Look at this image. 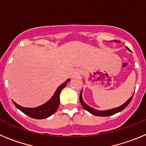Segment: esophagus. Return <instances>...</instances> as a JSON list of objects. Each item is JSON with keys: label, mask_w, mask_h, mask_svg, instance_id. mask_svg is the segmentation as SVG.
Listing matches in <instances>:
<instances>
[{"label": "esophagus", "mask_w": 146, "mask_h": 146, "mask_svg": "<svg viewBox=\"0 0 146 146\" xmlns=\"http://www.w3.org/2000/svg\"><path fill=\"white\" fill-rule=\"evenodd\" d=\"M80 76V72L78 71H75L72 74V78H77Z\"/></svg>", "instance_id": "1"}]
</instances>
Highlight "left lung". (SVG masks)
Instances as JSON below:
<instances>
[{"label":"left lung","mask_w":146,"mask_h":146,"mask_svg":"<svg viewBox=\"0 0 146 146\" xmlns=\"http://www.w3.org/2000/svg\"><path fill=\"white\" fill-rule=\"evenodd\" d=\"M113 42H118V41L117 40H114ZM126 48L130 51L129 49L127 47H126ZM131 99H132V96L129 98V99L127 100L125 103H123L122 105H121L120 107L116 108H113V109H110V110H98L94 109V108H91L90 106L87 105L86 103L84 102L83 101V99H82V91H81L80 94V101L81 104H82V106L83 107L85 110H86L87 111H88L89 113H91L92 115H96V116H110V115H113L117 113H119V112L122 111L123 109L126 108V107L129 104V102H131Z\"/></svg>","instance_id":"1"}]
</instances>
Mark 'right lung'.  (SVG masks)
Returning a JSON list of instances; mask_svg holds the SVG:
<instances>
[{
    "label": "right lung",
    "mask_w": 146,
    "mask_h": 146,
    "mask_svg": "<svg viewBox=\"0 0 146 146\" xmlns=\"http://www.w3.org/2000/svg\"><path fill=\"white\" fill-rule=\"evenodd\" d=\"M70 81V79H68L65 82L60 85L57 90L54 93L53 96L52 98L47 102L46 103L43 104L42 105L36 107V108H24L22 107L15 102H13L15 105L17 109H19L20 111L25 113V115H28L31 118H35V119H44L47 118L52 115V114L56 112L59 107L60 104V94L64 88L66 87L67 82Z\"/></svg>",
    "instance_id": "right-lung-1"
}]
</instances>
